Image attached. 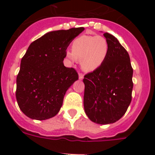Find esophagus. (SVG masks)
Instances as JSON below:
<instances>
[{"instance_id":"34e87169","label":"esophagus","mask_w":155,"mask_h":155,"mask_svg":"<svg viewBox=\"0 0 155 155\" xmlns=\"http://www.w3.org/2000/svg\"><path fill=\"white\" fill-rule=\"evenodd\" d=\"M79 79H83V74H82V73H79Z\"/></svg>"}]
</instances>
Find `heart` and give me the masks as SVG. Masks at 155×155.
I'll return each instance as SVG.
<instances>
[{"instance_id": "heart-1", "label": "heart", "mask_w": 155, "mask_h": 155, "mask_svg": "<svg viewBox=\"0 0 155 155\" xmlns=\"http://www.w3.org/2000/svg\"><path fill=\"white\" fill-rule=\"evenodd\" d=\"M109 45L102 36L82 35L72 42V51H66L70 62L80 59L81 68L86 72H93L105 62L108 55Z\"/></svg>"}]
</instances>
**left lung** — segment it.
Returning a JSON list of instances; mask_svg holds the SVG:
<instances>
[{
    "instance_id": "left-lung-1",
    "label": "left lung",
    "mask_w": 155,
    "mask_h": 155,
    "mask_svg": "<svg viewBox=\"0 0 155 155\" xmlns=\"http://www.w3.org/2000/svg\"><path fill=\"white\" fill-rule=\"evenodd\" d=\"M109 45L105 62L85 75L83 104L90 120L113 124L124 115L132 99L133 69L127 50L112 35L104 33Z\"/></svg>"
}]
</instances>
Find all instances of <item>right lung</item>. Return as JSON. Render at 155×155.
<instances>
[{
    "label": "right lung",
    "mask_w": 155,
    "mask_h": 155,
    "mask_svg": "<svg viewBox=\"0 0 155 155\" xmlns=\"http://www.w3.org/2000/svg\"><path fill=\"white\" fill-rule=\"evenodd\" d=\"M84 28L46 33L29 45L17 76L16 99L27 117L42 120L59 112L67 90L79 79L63 64L66 49Z\"/></svg>",
    "instance_id": "add662e5"
}]
</instances>
